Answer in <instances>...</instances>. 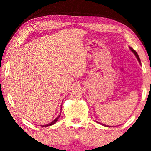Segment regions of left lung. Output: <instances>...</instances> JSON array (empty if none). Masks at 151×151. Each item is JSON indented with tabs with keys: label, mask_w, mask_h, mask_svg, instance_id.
I'll return each instance as SVG.
<instances>
[{
	"label": "left lung",
	"mask_w": 151,
	"mask_h": 151,
	"mask_svg": "<svg viewBox=\"0 0 151 151\" xmlns=\"http://www.w3.org/2000/svg\"><path fill=\"white\" fill-rule=\"evenodd\" d=\"M129 49H130V50H131V52H133V54H134V55H135V56H136V57L137 60H138V62H139V63H140V65H141V60H140V58H139V56H138V54H137V52H136V51H135V50H133V48H131V47H129ZM96 122H97V123H99V124H101V125H103V126H106V125H104V124H101V123H99V122H98V121H96ZM107 127H109V126H107ZM109 127H110V126H109Z\"/></svg>",
	"instance_id": "left-lung-1"
}]
</instances>
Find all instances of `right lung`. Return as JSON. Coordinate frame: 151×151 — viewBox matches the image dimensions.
Wrapping results in <instances>:
<instances>
[{
  "label": "right lung",
  "mask_w": 151,
  "mask_h": 151,
  "mask_svg": "<svg viewBox=\"0 0 151 151\" xmlns=\"http://www.w3.org/2000/svg\"><path fill=\"white\" fill-rule=\"evenodd\" d=\"M61 109H62V107H61ZM61 109H60V110H61ZM60 115H61V114H60V115H59V116H58V117H57V118H56V119H55V120H54L53 121H52V122H51V123H50V124H45V125H41L40 126H42V127H47V126H50L53 125V124H55V123H56V122H57V121H58L59 118H60Z\"/></svg>",
  "instance_id": "add662e5"
}]
</instances>
